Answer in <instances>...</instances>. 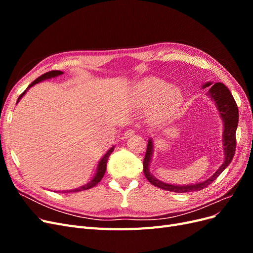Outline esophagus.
Listing matches in <instances>:
<instances>
[{
  "label": "esophagus",
  "mask_w": 253,
  "mask_h": 253,
  "mask_svg": "<svg viewBox=\"0 0 253 253\" xmlns=\"http://www.w3.org/2000/svg\"><path fill=\"white\" fill-rule=\"evenodd\" d=\"M136 133L134 128H128L125 132V138H131V137Z\"/></svg>",
  "instance_id": "34e87169"
}]
</instances>
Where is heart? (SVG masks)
<instances>
[{"label": "heart", "mask_w": 253, "mask_h": 253, "mask_svg": "<svg viewBox=\"0 0 253 253\" xmlns=\"http://www.w3.org/2000/svg\"><path fill=\"white\" fill-rule=\"evenodd\" d=\"M171 88L169 83L158 79H147L138 87L140 100L143 103H151L162 96V109L170 111L172 109V100L175 99V105H178L181 100V95L177 89Z\"/></svg>", "instance_id": "heart-1"}]
</instances>
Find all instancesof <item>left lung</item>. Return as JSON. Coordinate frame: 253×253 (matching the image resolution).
<instances>
[{
    "mask_svg": "<svg viewBox=\"0 0 253 253\" xmlns=\"http://www.w3.org/2000/svg\"><path fill=\"white\" fill-rule=\"evenodd\" d=\"M210 86L208 95L211 97L212 100L215 102L219 115L224 122V133H223V142H224V152H225V162L219 167V169L214 173L209 179L205 180L201 183H195V185H189V186H175L169 185L158 180L153 176L149 170V165L151 162V157L153 154V144L152 139L149 140L147 152H145V156L143 159V173L147 179L154 185L163 190L171 191V192L176 193H187V192H194V191H200L215 180L219 174L223 172L226 168L230 165L232 162L233 156L235 154V148H236V128L237 124H239V109H237L236 102L231 94V91L228 89V87L223 83H215L212 85V83L207 82L203 85V88Z\"/></svg>",
    "mask_w": 253,
    "mask_h": 253,
    "instance_id": "left-lung-1",
    "label": "left lung"
}]
</instances>
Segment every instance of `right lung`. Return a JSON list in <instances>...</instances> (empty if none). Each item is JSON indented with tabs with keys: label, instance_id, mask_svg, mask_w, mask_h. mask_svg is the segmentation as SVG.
<instances>
[{
	"label": "right lung",
	"instance_id": "right-lung-1",
	"mask_svg": "<svg viewBox=\"0 0 253 253\" xmlns=\"http://www.w3.org/2000/svg\"><path fill=\"white\" fill-rule=\"evenodd\" d=\"M63 73L61 72V71H51V72H48V73H45V74H43L42 76H40L39 78H37L34 82H32L28 85V87L23 91V93L19 96V98H18V101H17V103L19 102V100L20 99L24 96V94L26 93L27 91V89H29L30 87L32 86H34L35 84H37V83H39V82H41V81H43V80H45V79H49V78H53V77H57V76H60V75H62ZM114 151V147L113 148H111L108 152H106V154L101 158V160H100V163H99V165H98V169H97V173H96V175L94 176V178L91 179L88 183H86V185H84V186H82V187H80V188H77V189H74V190H70V191H67V192H79V191H83V190H87V189H90V188H93V187H95L97 183L100 181L101 179H102V177H103V175H104V173H105V170H106V164H108V159H109V157H110V155L112 154V152Z\"/></svg>",
	"mask_w": 253,
	"mask_h": 253
}]
</instances>
